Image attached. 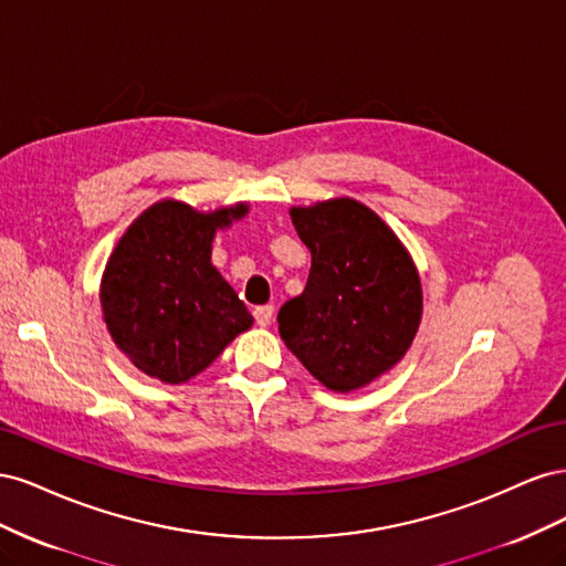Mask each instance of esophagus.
Masks as SVG:
<instances>
[{
	"label": "esophagus",
	"mask_w": 566,
	"mask_h": 566,
	"mask_svg": "<svg viewBox=\"0 0 566 566\" xmlns=\"http://www.w3.org/2000/svg\"><path fill=\"white\" fill-rule=\"evenodd\" d=\"M254 318H256V325H262V328H266V325H271V318H273V306L271 304L256 306Z\"/></svg>",
	"instance_id": "1"
}]
</instances>
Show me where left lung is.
I'll list each match as a JSON object with an SVG mask.
<instances>
[{"instance_id": "8db88e82", "label": "left lung", "mask_w": 566, "mask_h": 566, "mask_svg": "<svg viewBox=\"0 0 566 566\" xmlns=\"http://www.w3.org/2000/svg\"><path fill=\"white\" fill-rule=\"evenodd\" d=\"M312 252L304 293L285 302V347L331 391H356L397 366L422 321L413 256L387 221L354 198L290 208Z\"/></svg>"}]
</instances>
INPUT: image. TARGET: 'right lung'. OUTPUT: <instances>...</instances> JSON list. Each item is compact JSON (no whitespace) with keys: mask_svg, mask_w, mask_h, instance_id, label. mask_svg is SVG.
<instances>
[{"mask_svg":"<svg viewBox=\"0 0 566 566\" xmlns=\"http://www.w3.org/2000/svg\"><path fill=\"white\" fill-rule=\"evenodd\" d=\"M250 212L235 202L212 212L165 198L136 217L113 248L98 300L115 347L165 385L208 368L254 318L212 264L217 231Z\"/></svg>","mask_w":566,"mask_h":566,"instance_id":"right-lung-1","label":"right lung"}]
</instances>
